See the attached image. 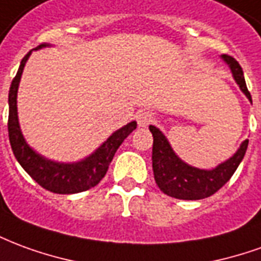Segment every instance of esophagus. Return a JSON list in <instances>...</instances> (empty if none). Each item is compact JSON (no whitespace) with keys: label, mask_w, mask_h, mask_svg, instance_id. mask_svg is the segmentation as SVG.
<instances>
[{"label":"esophagus","mask_w":261,"mask_h":261,"mask_svg":"<svg viewBox=\"0 0 261 261\" xmlns=\"http://www.w3.org/2000/svg\"><path fill=\"white\" fill-rule=\"evenodd\" d=\"M153 119V113L151 110H140L137 113V123L140 127H147Z\"/></svg>","instance_id":"esophagus-1"}]
</instances>
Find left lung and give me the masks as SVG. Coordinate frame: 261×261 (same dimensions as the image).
Instances as JSON below:
<instances>
[{"label": "left lung", "instance_id": "left-lung-1", "mask_svg": "<svg viewBox=\"0 0 261 261\" xmlns=\"http://www.w3.org/2000/svg\"><path fill=\"white\" fill-rule=\"evenodd\" d=\"M221 57L229 65L232 75L241 91L252 102V96L250 92L247 91L243 71L239 63L228 54H224ZM149 131L152 133L153 137L152 169L155 181L161 192L179 200H201L218 192L235 173L246 153L249 144V140H245L239 149L233 153V156L219 164L214 169L205 170L183 162L172 149L164 133L155 125H149Z\"/></svg>", "mask_w": 261, "mask_h": 261}]
</instances>
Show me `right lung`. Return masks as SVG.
<instances>
[{
	"instance_id": "obj_1",
	"label": "right lung",
	"mask_w": 261,
	"mask_h": 261,
	"mask_svg": "<svg viewBox=\"0 0 261 261\" xmlns=\"http://www.w3.org/2000/svg\"><path fill=\"white\" fill-rule=\"evenodd\" d=\"M47 46L48 44H40L35 50L47 47ZM32 51L33 50H31L22 59L19 69L9 88L8 134L11 148L14 151L15 158L25 169L26 173L31 176L33 180L37 181L43 189L57 193V194H74V193L86 192L96 186L105 177L114 153L119 149L121 142L136 130L137 123L131 121L124 127H121L120 130L114 131L95 152L80 162L63 164V162H54L39 155L33 148L29 147V144L23 138L19 127V120H18V108H16V95H18L20 76Z\"/></svg>"
}]
</instances>
